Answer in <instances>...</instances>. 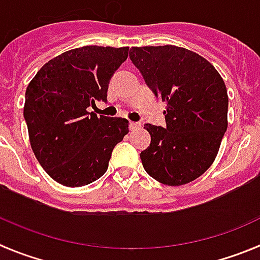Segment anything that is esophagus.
I'll return each mask as SVG.
<instances>
[{
	"label": "esophagus",
	"instance_id": "1",
	"mask_svg": "<svg viewBox=\"0 0 260 260\" xmlns=\"http://www.w3.org/2000/svg\"><path fill=\"white\" fill-rule=\"evenodd\" d=\"M141 127V123L138 122H130V130H135V128Z\"/></svg>",
	"mask_w": 260,
	"mask_h": 260
}]
</instances>
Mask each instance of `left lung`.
Segmentation results:
<instances>
[{
	"mask_svg": "<svg viewBox=\"0 0 260 260\" xmlns=\"http://www.w3.org/2000/svg\"><path fill=\"white\" fill-rule=\"evenodd\" d=\"M130 59L166 104V127L145 125L151 142L141 153L143 169L167 186L190 183L215 160L227 130L224 81L207 59L174 45L133 48Z\"/></svg>",
	"mask_w": 260,
	"mask_h": 260,
	"instance_id": "left-lung-1",
	"label": "left lung"
}]
</instances>
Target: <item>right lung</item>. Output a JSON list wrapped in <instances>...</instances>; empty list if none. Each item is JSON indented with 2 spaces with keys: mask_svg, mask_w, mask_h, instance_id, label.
<instances>
[{
  "mask_svg": "<svg viewBox=\"0 0 260 260\" xmlns=\"http://www.w3.org/2000/svg\"><path fill=\"white\" fill-rule=\"evenodd\" d=\"M128 48L82 46L45 63L27 85L23 117L33 153L55 182L81 187L106 173L113 149L128 133L125 118L89 113L106 101Z\"/></svg>",
  "mask_w": 260,
  "mask_h": 260,
  "instance_id": "1",
  "label": "right lung"
}]
</instances>
